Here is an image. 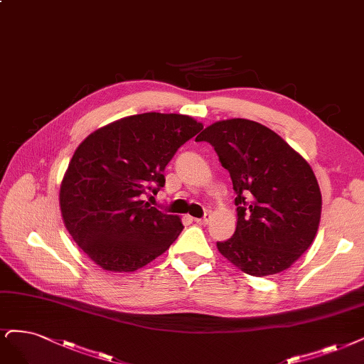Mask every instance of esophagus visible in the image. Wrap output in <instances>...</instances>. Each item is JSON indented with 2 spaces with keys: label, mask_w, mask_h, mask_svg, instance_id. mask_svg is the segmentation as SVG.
I'll return each mask as SVG.
<instances>
[{
  "label": "esophagus",
  "mask_w": 364,
  "mask_h": 364,
  "mask_svg": "<svg viewBox=\"0 0 364 364\" xmlns=\"http://www.w3.org/2000/svg\"><path fill=\"white\" fill-rule=\"evenodd\" d=\"M194 221H196L197 224H200V225H206V224L210 221V215L206 214V215L202 217V218H194Z\"/></svg>",
  "instance_id": "34e87169"
}]
</instances>
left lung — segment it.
I'll return each instance as SVG.
<instances>
[{"label": "left lung", "instance_id": "obj_1", "mask_svg": "<svg viewBox=\"0 0 364 364\" xmlns=\"http://www.w3.org/2000/svg\"><path fill=\"white\" fill-rule=\"evenodd\" d=\"M196 141L214 146L229 170L237 221L218 252L245 274L265 277L289 268L315 240L322 196L309 162L279 134L247 119L209 124Z\"/></svg>", "mask_w": 364, "mask_h": 364}]
</instances>
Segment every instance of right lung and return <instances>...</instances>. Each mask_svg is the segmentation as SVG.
Returning a JSON list of instances; mask_svg holds the SVG:
<instances>
[{
    "label": "right lung",
    "mask_w": 364,
    "mask_h": 364,
    "mask_svg": "<svg viewBox=\"0 0 364 364\" xmlns=\"http://www.w3.org/2000/svg\"><path fill=\"white\" fill-rule=\"evenodd\" d=\"M202 129L190 116L144 112L105 124L77 147L60 185V210L96 265L132 272L176 241L181 218L143 198L164 186L166 166Z\"/></svg>",
    "instance_id": "1"
}]
</instances>
